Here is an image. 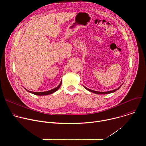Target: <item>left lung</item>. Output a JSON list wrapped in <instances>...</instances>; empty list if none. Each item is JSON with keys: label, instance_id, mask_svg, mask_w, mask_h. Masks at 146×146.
Instances as JSON below:
<instances>
[{"label": "left lung", "instance_id": "obj_1", "mask_svg": "<svg viewBox=\"0 0 146 146\" xmlns=\"http://www.w3.org/2000/svg\"><path fill=\"white\" fill-rule=\"evenodd\" d=\"M122 86V85H121ZM121 86H119V87H118L117 88H116V89H115V90H111V91H107V92H99V91H94V90H90V89H88V88H87V87H86L85 86H84V87L87 90H88V91H90V92H93V93H94V94H101V95H103V94H110V93H112V92H115L117 90H118L121 87Z\"/></svg>", "mask_w": 146, "mask_h": 146}]
</instances>
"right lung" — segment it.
<instances>
[{
    "label": "right lung",
    "instance_id": "1",
    "mask_svg": "<svg viewBox=\"0 0 146 146\" xmlns=\"http://www.w3.org/2000/svg\"><path fill=\"white\" fill-rule=\"evenodd\" d=\"M61 84H62V81H60V84H59V86L58 87H56V88H54V89H52L51 90H49V91H44V92H33V91H30L28 90H27L26 88H25V90H26L29 93H31V94H33L34 95H38V96H43V95H50L51 94H53L55 92H56L59 88V87H60L61 86Z\"/></svg>",
    "mask_w": 146,
    "mask_h": 146
}]
</instances>
